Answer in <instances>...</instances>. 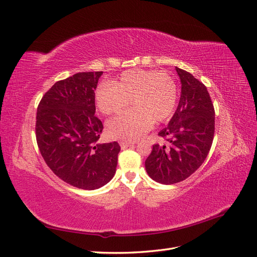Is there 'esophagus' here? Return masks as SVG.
<instances>
[{"mask_svg": "<svg viewBox=\"0 0 257 257\" xmlns=\"http://www.w3.org/2000/svg\"><path fill=\"white\" fill-rule=\"evenodd\" d=\"M134 143H131V142H121L120 143V147L121 149H126L128 147H133Z\"/></svg>", "mask_w": 257, "mask_h": 257, "instance_id": "esophagus-1", "label": "esophagus"}]
</instances>
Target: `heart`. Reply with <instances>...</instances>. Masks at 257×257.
<instances>
[{
	"label": "heart",
	"mask_w": 257,
	"mask_h": 257,
	"mask_svg": "<svg viewBox=\"0 0 257 257\" xmlns=\"http://www.w3.org/2000/svg\"><path fill=\"white\" fill-rule=\"evenodd\" d=\"M107 123L110 137L135 141L144 136L154 122H163L173 114L178 100V87L167 73L130 69L111 83L100 84L95 91L98 109L104 114L122 111Z\"/></svg>",
	"instance_id": "1"
}]
</instances>
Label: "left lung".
<instances>
[{"mask_svg": "<svg viewBox=\"0 0 257 257\" xmlns=\"http://www.w3.org/2000/svg\"><path fill=\"white\" fill-rule=\"evenodd\" d=\"M181 97L174 116L145 162L148 175L162 184L181 182L203 164L214 136V107L206 85L179 67Z\"/></svg>", "mask_w": 257, "mask_h": 257, "instance_id": "left-lung-1", "label": "left lung"}]
</instances>
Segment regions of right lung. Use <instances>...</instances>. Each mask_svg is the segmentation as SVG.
<instances>
[{"label": "right lung", "mask_w": 257, "mask_h": 257, "mask_svg": "<svg viewBox=\"0 0 257 257\" xmlns=\"http://www.w3.org/2000/svg\"><path fill=\"white\" fill-rule=\"evenodd\" d=\"M103 72L77 73L45 93L37 107L36 142L46 164L75 188L95 190L115 174L120 146L99 144L103 123L95 113V89Z\"/></svg>", "instance_id": "right-lung-1"}]
</instances>
